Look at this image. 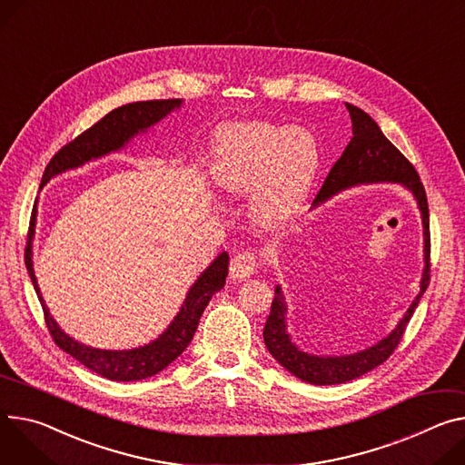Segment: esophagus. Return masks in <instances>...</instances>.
<instances>
[{
  "label": "esophagus",
  "instance_id": "obj_1",
  "mask_svg": "<svg viewBox=\"0 0 465 465\" xmlns=\"http://www.w3.org/2000/svg\"><path fill=\"white\" fill-rule=\"evenodd\" d=\"M258 265H260V260L254 250H239L235 252L230 262V278L233 282L246 280L256 272Z\"/></svg>",
  "mask_w": 465,
  "mask_h": 465
}]
</instances>
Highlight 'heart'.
<instances>
[{
	"mask_svg": "<svg viewBox=\"0 0 465 465\" xmlns=\"http://www.w3.org/2000/svg\"><path fill=\"white\" fill-rule=\"evenodd\" d=\"M319 143L304 125L241 122L223 128L211 176L230 196H250V215L274 228L299 213L319 173Z\"/></svg>",
	"mask_w": 465,
	"mask_h": 465,
	"instance_id": "heart-1",
	"label": "heart"
}]
</instances>
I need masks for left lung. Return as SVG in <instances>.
Returning a JSON list of instances; mask_svg holds the SVG:
<instances>
[{
  "instance_id": "8db88e82",
  "label": "left lung",
  "mask_w": 465,
  "mask_h": 465,
  "mask_svg": "<svg viewBox=\"0 0 465 465\" xmlns=\"http://www.w3.org/2000/svg\"><path fill=\"white\" fill-rule=\"evenodd\" d=\"M345 105L352 120V139L347 144L343 155L331 166V171L328 173L321 191L313 200V205H319L340 191L354 185L384 182L401 183L417 200L420 219H423L425 269L423 278H420L419 294L401 319V322L395 326V330H391V333L386 335L384 340H380L376 345L347 356H315L294 345L291 341V335L287 333L285 297L280 285H276L271 315L263 328L265 345L282 367L313 386L343 384L372 371L380 363H384L401 343L406 324L410 322L430 282V221L425 187L420 183L413 164L386 139L382 130L378 128V124L360 107L351 104Z\"/></svg>"
}]
</instances>
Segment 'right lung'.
Here are the masks:
<instances>
[{
    "label": "right lung",
    "instance_id": "1",
    "mask_svg": "<svg viewBox=\"0 0 465 465\" xmlns=\"http://www.w3.org/2000/svg\"><path fill=\"white\" fill-rule=\"evenodd\" d=\"M183 100H150V102H135L122 105L118 109H113L107 113L100 122H96L93 128L83 132L79 137H75L72 143L63 146L48 163L45 176H42V185H46L54 176L63 174L70 168H77L93 159L104 157L111 152H116L128 144L135 135L146 134L148 128L157 124L161 118H164L168 113L180 109ZM35 226H36V202L33 205V213L29 221V233H27V246H25V267L31 276L33 287L36 291V297L45 310L46 326L57 343L59 349H63L66 354L75 358L79 363L91 369L93 372L102 374L104 378L116 380V382H135V380H143L148 376H153L161 372L164 367L171 365L191 343L193 335L198 328L200 317L209 304L211 297L217 291H221L226 283L228 276V254L223 252L213 263H211L193 283L189 289L185 302L174 321L168 324V328L153 340L152 343L130 349V351H102L83 345L70 335H66L59 324L50 315L48 306L42 299L35 269H33V237H35Z\"/></svg>",
    "mask_w": 465,
    "mask_h": 465
}]
</instances>
